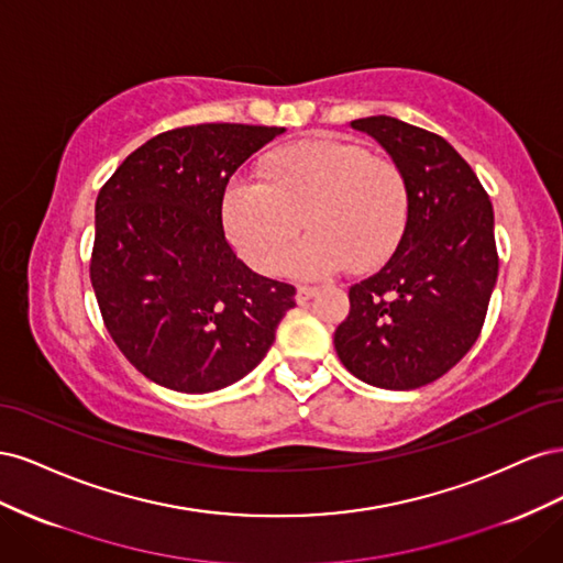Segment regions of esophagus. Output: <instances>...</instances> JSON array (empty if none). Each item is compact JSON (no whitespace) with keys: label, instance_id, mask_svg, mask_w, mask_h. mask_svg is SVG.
<instances>
[{"label":"esophagus","instance_id":"1","mask_svg":"<svg viewBox=\"0 0 563 563\" xmlns=\"http://www.w3.org/2000/svg\"><path fill=\"white\" fill-rule=\"evenodd\" d=\"M314 294H317V286H298L296 300H298V302H308Z\"/></svg>","mask_w":563,"mask_h":563}]
</instances>
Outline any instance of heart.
Wrapping results in <instances>:
<instances>
[{"label": "heart", "mask_w": 563, "mask_h": 563, "mask_svg": "<svg viewBox=\"0 0 563 563\" xmlns=\"http://www.w3.org/2000/svg\"><path fill=\"white\" fill-rule=\"evenodd\" d=\"M258 180H236L223 197V225L236 253L258 272H275L291 253L296 277H323L350 263L380 267L399 246L411 197L401 168L360 145L302 141L261 162Z\"/></svg>", "instance_id": "1"}]
</instances>
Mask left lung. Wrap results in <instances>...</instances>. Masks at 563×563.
<instances>
[{"mask_svg":"<svg viewBox=\"0 0 563 563\" xmlns=\"http://www.w3.org/2000/svg\"><path fill=\"white\" fill-rule=\"evenodd\" d=\"M408 183V223L376 275L350 286L333 335L343 366L383 389H416L451 371L482 333L498 279L493 207L472 166L441 139L395 117L354 119Z\"/></svg>","mask_w":563,"mask_h":563,"instance_id":"obj_1","label":"left lung"}]
</instances>
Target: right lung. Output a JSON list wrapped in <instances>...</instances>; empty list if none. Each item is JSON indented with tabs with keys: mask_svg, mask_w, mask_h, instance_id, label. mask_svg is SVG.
Segmentation results:
<instances>
[{
	"mask_svg": "<svg viewBox=\"0 0 563 563\" xmlns=\"http://www.w3.org/2000/svg\"><path fill=\"white\" fill-rule=\"evenodd\" d=\"M282 126L197 124L155 135L96 199L91 284L126 360L162 387L207 395L263 362L296 288L255 275L223 230L232 174Z\"/></svg>",
	"mask_w": 563,
	"mask_h": 563,
	"instance_id": "add662e5",
	"label": "right lung"
}]
</instances>
